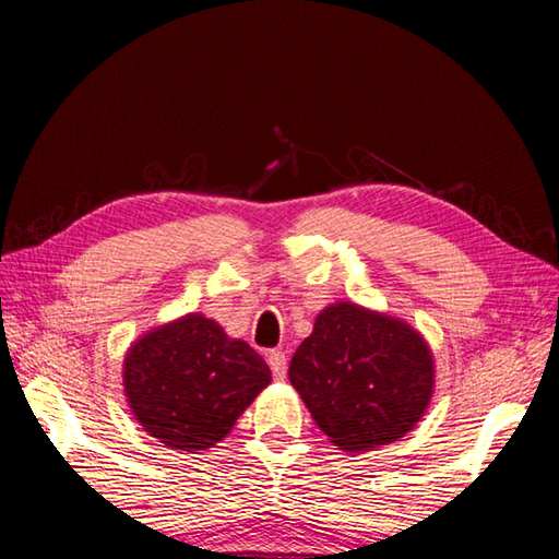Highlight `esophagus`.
Segmentation results:
<instances>
[{"label":"esophagus","mask_w":559,"mask_h":559,"mask_svg":"<svg viewBox=\"0 0 559 559\" xmlns=\"http://www.w3.org/2000/svg\"><path fill=\"white\" fill-rule=\"evenodd\" d=\"M269 367L276 380H286V370H288V362H286V353L283 349H271L269 353Z\"/></svg>","instance_id":"34e87169"}]
</instances>
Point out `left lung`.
Masks as SVG:
<instances>
[{
  "label": "left lung",
  "instance_id": "left-lung-1",
  "mask_svg": "<svg viewBox=\"0 0 559 559\" xmlns=\"http://www.w3.org/2000/svg\"><path fill=\"white\" fill-rule=\"evenodd\" d=\"M288 380L320 431L347 453L402 439L433 394V355L404 320L340 300L320 310Z\"/></svg>",
  "mask_w": 559,
  "mask_h": 559
}]
</instances>
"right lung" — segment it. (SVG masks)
I'll return each mask as SVG.
<instances>
[{
    "label": "right lung",
    "instance_id": "right-lung-1",
    "mask_svg": "<svg viewBox=\"0 0 559 559\" xmlns=\"http://www.w3.org/2000/svg\"><path fill=\"white\" fill-rule=\"evenodd\" d=\"M269 384L266 359L200 313L150 330L122 362V386L140 427L187 453L219 443Z\"/></svg>",
    "mask_w": 559,
    "mask_h": 559
}]
</instances>
